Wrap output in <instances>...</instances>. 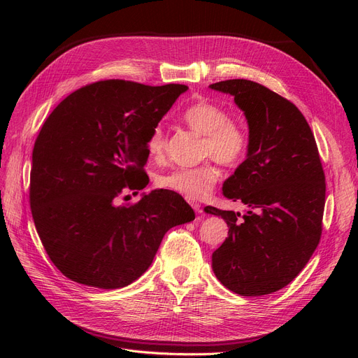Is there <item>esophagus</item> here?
<instances>
[{
  "mask_svg": "<svg viewBox=\"0 0 358 358\" xmlns=\"http://www.w3.org/2000/svg\"><path fill=\"white\" fill-rule=\"evenodd\" d=\"M190 203V206L192 208L196 210V212H200V203H197V201H194V200H192V201H189Z\"/></svg>",
  "mask_w": 358,
  "mask_h": 358,
  "instance_id": "esophagus-1",
  "label": "esophagus"
}]
</instances>
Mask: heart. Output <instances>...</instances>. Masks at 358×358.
Returning a JSON list of instances; mask_svg holds the SVG:
<instances>
[{"mask_svg": "<svg viewBox=\"0 0 358 358\" xmlns=\"http://www.w3.org/2000/svg\"><path fill=\"white\" fill-rule=\"evenodd\" d=\"M184 124L203 136L200 155L212 158L192 168H174L155 178L158 189L181 194L187 200L209 196L220 180V169L213 159L224 166H236L245 159L250 149V131L242 122L229 117L228 110L208 100H200L181 113ZM146 150L154 161L166 154V135L161 124L150 129Z\"/></svg>", "mask_w": 358, "mask_h": 358, "instance_id": "1", "label": "heart"}]
</instances>
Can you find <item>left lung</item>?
I'll return each instance as SVG.
<instances>
[{
	"label": "left lung",
	"mask_w": 358,
	"mask_h": 358,
	"mask_svg": "<svg viewBox=\"0 0 358 358\" xmlns=\"http://www.w3.org/2000/svg\"><path fill=\"white\" fill-rule=\"evenodd\" d=\"M210 88L234 96L250 126L248 157L223 184L224 197L247 204V213L204 209L229 227L213 271L236 294H270L303 270L321 241L322 162L305 116L287 99L250 80Z\"/></svg>",
	"instance_id": "1"
}]
</instances>
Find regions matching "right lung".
<instances>
[{
    "label": "right lung",
    "mask_w": 358,
    "mask_h": 358,
    "mask_svg": "<svg viewBox=\"0 0 358 358\" xmlns=\"http://www.w3.org/2000/svg\"><path fill=\"white\" fill-rule=\"evenodd\" d=\"M185 90L91 83L69 94L42 126L33 148L30 208L45 251L72 281L99 289L130 285L148 270L164 235L194 219L173 192L116 204L146 187L149 131Z\"/></svg>",
    "instance_id": "right-lung-1"
}]
</instances>
